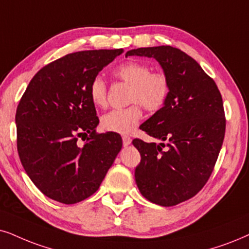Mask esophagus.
<instances>
[{
	"label": "esophagus",
	"mask_w": 249,
	"mask_h": 249,
	"mask_svg": "<svg viewBox=\"0 0 249 249\" xmlns=\"http://www.w3.org/2000/svg\"><path fill=\"white\" fill-rule=\"evenodd\" d=\"M131 141H132V139L130 137H126V135H124V137H123V144H124V146H128V144L131 143Z\"/></svg>",
	"instance_id": "esophagus-1"
}]
</instances>
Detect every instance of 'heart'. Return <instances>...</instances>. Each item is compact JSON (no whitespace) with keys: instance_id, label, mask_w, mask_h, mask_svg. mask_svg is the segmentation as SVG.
Masks as SVG:
<instances>
[{"instance_id":"obj_1","label":"heart","mask_w":249,"mask_h":249,"mask_svg":"<svg viewBox=\"0 0 249 249\" xmlns=\"http://www.w3.org/2000/svg\"><path fill=\"white\" fill-rule=\"evenodd\" d=\"M118 79L130 85L128 102L133 103L127 108L116 109L103 116V130L119 134H128L135 130L142 118V109L159 111L168 102L171 93V84L168 74L163 71H152L146 63L128 61L115 69ZM89 96L94 105L106 107L108 101V89L105 79L100 75L93 78L89 85Z\"/></svg>"}]
</instances>
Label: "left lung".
I'll return each mask as SVG.
<instances>
[{
  "instance_id": "8db88e82",
  "label": "left lung",
  "mask_w": 249,
  "mask_h": 249,
  "mask_svg": "<svg viewBox=\"0 0 249 249\" xmlns=\"http://www.w3.org/2000/svg\"><path fill=\"white\" fill-rule=\"evenodd\" d=\"M125 56L155 58L170 79L166 105L141 125L161 143L132 142L141 155L134 171L140 193L160 206H176L202 190L218 159L226 125L221 92L199 63L178 48H138Z\"/></svg>"
}]
</instances>
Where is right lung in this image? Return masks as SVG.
Returning <instances> with one entry per match:
<instances>
[{"mask_svg":"<svg viewBox=\"0 0 249 249\" xmlns=\"http://www.w3.org/2000/svg\"><path fill=\"white\" fill-rule=\"evenodd\" d=\"M123 52L63 56L37 71L21 96L16 111L18 155L33 184L50 199L73 204L89 197L122 149L121 135L96 132L89 85Z\"/></svg>","mask_w":249,"mask_h":249,"instance_id":"add662e5","label":"right lung"}]
</instances>
